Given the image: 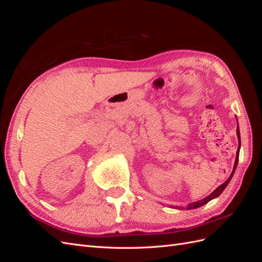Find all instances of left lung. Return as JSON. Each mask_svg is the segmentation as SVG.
<instances>
[{"label": "left lung", "mask_w": 262, "mask_h": 262, "mask_svg": "<svg viewBox=\"0 0 262 262\" xmlns=\"http://www.w3.org/2000/svg\"><path fill=\"white\" fill-rule=\"evenodd\" d=\"M237 137H238V141H239V144H238V150H239V147H241V134H239V130H238V128H237ZM238 156H239V155H238V152H237V155H236V161H235V165H234L233 171H232V173H231V176H229V178L224 182V184H222L219 188H216L215 190H214V191H213L210 195H208L207 198H205V199L200 200V201H198V202H193V203H190V204H188V208H187V209H196V208H200V207H202L203 204L208 203L210 200L214 199V198L219 196L222 192H223V190L226 188V186L228 185V182L231 181V179H232V177H233V175H234L235 169H236V167H237V163H238ZM180 209H182V208H180Z\"/></svg>", "instance_id": "obj_1"}]
</instances>
